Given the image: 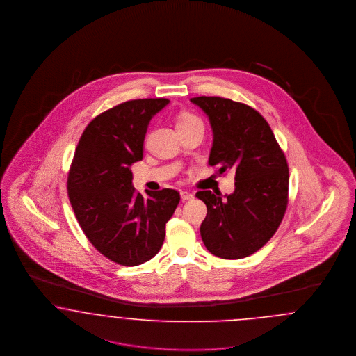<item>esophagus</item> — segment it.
<instances>
[{
    "mask_svg": "<svg viewBox=\"0 0 356 356\" xmlns=\"http://www.w3.org/2000/svg\"><path fill=\"white\" fill-rule=\"evenodd\" d=\"M181 198H182V201H191L194 198V195L188 191H181Z\"/></svg>",
    "mask_w": 356,
    "mask_h": 356,
    "instance_id": "esophagus-1",
    "label": "esophagus"
}]
</instances>
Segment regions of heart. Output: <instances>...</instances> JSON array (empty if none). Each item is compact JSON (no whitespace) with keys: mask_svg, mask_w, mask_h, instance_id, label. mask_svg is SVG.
<instances>
[{"mask_svg":"<svg viewBox=\"0 0 356 356\" xmlns=\"http://www.w3.org/2000/svg\"><path fill=\"white\" fill-rule=\"evenodd\" d=\"M198 118L193 114H181L177 120V126H181V124H187V122H191V121H197Z\"/></svg>","mask_w":356,"mask_h":356,"instance_id":"heart-1","label":"heart"}]
</instances>
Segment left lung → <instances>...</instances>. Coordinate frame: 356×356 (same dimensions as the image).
Segmentation results:
<instances>
[{"mask_svg": "<svg viewBox=\"0 0 356 356\" xmlns=\"http://www.w3.org/2000/svg\"><path fill=\"white\" fill-rule=\"evenodd\" d=\"M213 129L210 166L235 171V190L222 197L197 193L206 203L201 225L206 248L222 259H241L262 248L278 230L289 203V166L267 121L245 104L220 97L190 99Z\"/></svg>", "mask_w": 356, "mask_h": 356, "instance_id": "1", "label": "left lung"}]
</instances>
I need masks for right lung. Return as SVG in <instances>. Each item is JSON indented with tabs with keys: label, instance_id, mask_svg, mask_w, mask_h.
I'll list each match as a JSON object with an SVG mask.
<instances>
[{
	"label": "right lung",
	"instance_id": "add662e5",
	"mask_svg": "<svg viewBox=\"0 0 356 356\" xmlns=\"http://www.w3.org/2000/svg\"><path fill=\"white\" fill-rule=\"evenodd\" d=\"M170 101L145 98L120 104L97 115L83 130L67 177V194L86 238L104 257L138 266L162 248L166 223L179 193L147 191L131 185L130 166L142 159L147 126Z\"/></svg>",
	"mask_w": 356,
	"mask_h": 356
}]
</instances>
